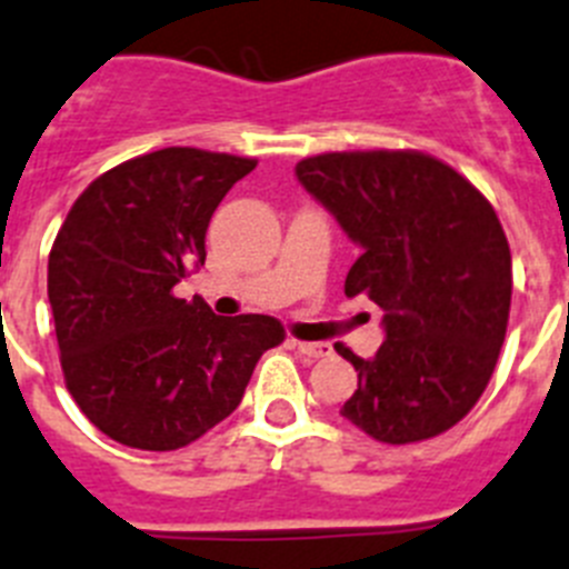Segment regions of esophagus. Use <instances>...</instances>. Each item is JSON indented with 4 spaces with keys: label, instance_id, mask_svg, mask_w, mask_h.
Wrapping results in <instances>:
<instances>
[{
    "label": "esophagus",
    "instance_id": "1",
    "mask_svg": "<svg viewBox=\"0 0 569 569\" xmlns=\"http://www.w3.org/2000/svg\"><path fill=\"white\" fill-rule=\"evenodd\" d=\"M298 352L309 360H318V358H329L332 355V343H326V340H300L298 343Z\"/></svg>",
    "mask_w": 569,
    "mask_h": 569
}]
</instances>
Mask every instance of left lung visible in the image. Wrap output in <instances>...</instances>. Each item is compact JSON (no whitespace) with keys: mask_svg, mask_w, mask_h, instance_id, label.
Returning <instances> with one entry per match:
<instances>
[{"mask_svg":"<svg viewBox=\"0 0 569 569\" xmlns=\"http://www.w3.org/2000/svg\"><path fill=\"white\" fill-rule=\"evenodd\" d=\"M360 257L346 298L383 309L375 358L335 346L358 372L340 415L383 443L456 427L487 389L512 298V257L487 197L421 151H335L295 166Z\"/></svg>","mask_w":569,"mask_h":569,"instance_id":"8db88e82","label":"left lung"}]
</instances>
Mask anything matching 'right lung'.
<instances>
[{
    "label": "right lung",
    "mask_w": 569,
    "mask_h": 569,
    "mask_svg": "<svg viewBox=\"0 0 569 569\" xmlns=\"http://www.w3.org/2000/svg\"><path fill=\"white\" fill-rule=\"evenodd\" d=\"M257 160L162 148L111 168L68 211L48 257V300L66 387L113 441L168 452L197 441L243 401L269 315L217 318L174 298L206 263V229Z\"/></svg>",
    "instance_id": "right-lung-1"
}]
</instances>
